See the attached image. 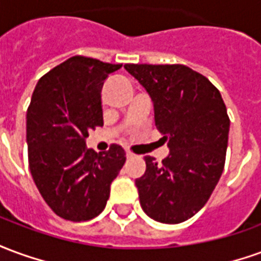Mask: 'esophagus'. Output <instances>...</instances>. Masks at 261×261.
<instances>
[{
    "label": "esophagus",
    "instance_id": "obj_1",
    "mask_svg": "<svg viewBox=\"0 0 261 261\" xmlns=\"http://www.w3.org/2000/svg\"><path fill=\"white\" fill-rule=\"evenodd\" d=\"M125 155H127V158H134V156H136V155L131 152V151H127V152H125Z\"/></svg>",
    "mask_w": 261,
    "mask_h": 261
}]
</instances>
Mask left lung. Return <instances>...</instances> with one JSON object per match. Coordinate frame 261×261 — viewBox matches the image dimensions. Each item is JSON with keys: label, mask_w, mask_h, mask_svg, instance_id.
<instances>
[{"label": "left lung", "mask_w": 261, "mask_h": 261, "mask_svg": "<svg viewBox=\"0 0 261 261\" xmlns=\"http://www.w3.org/2000/svg\"><path fill=\"white\" fill-rule=\"evenodd\" d=\"M153 102L155 125L170 152L136 180L144 213L162 224H180L201 210L222 175L229 117L219 91L181 64H125Z\"/></svg>", "instance_id": "left-lung-1"}]
</instances>
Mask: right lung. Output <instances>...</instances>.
<instances>
[{
    "label": "right lung",
    "mask_w": 261,
    "mask_h": 261,
    "mask_svg": "<svg viewBox=\"0 0 261 261\" xmlns=\"http://www.w3.org/2000/svg\"><path fill=\"white\" fill-rule=\"evenodd\" d=\"M121 64L75 56L37 82L26 113L32 177L47 205L74 222L102 213L110 185L125 162L117 144L96 153L88 149V131L103 125L102 86Z\"/></svg>",
    "instance_id": "1"
}]
</instances>
